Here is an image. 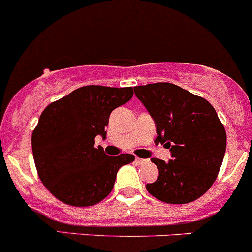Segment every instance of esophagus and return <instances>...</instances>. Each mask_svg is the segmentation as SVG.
Here are the masks:
<instances>
[{
    "mask_svg": "<svg viewBox=\"0 0 252 252\" xmlns=\"http://www.w3.org/2000/svg\"><path fill=\"white\" fill-rule=\"evenodd\" d=\"M145 161H147V160H145V159H140V158H137V159H135V163L139 164V165H140V164H144Z\"/></svg>",
    "mask_w": 252,
    "mask_h": 252,
    "instance_id": "34e87169",
    "label": "esophagus"
}]
</instances>
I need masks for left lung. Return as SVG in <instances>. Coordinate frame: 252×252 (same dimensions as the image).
I'll use <instances>...</instances> for the list:
<instances>
[{"label":"left lung","instance_id":"left-lung-1","mask_svg":"<svg viewBox=\"0 0 252 252\" xmlns=\"http://www.w3.org/2000/svg\"><path fill=\"white\" fill-rule=\"evenodd\" d=\"M155 123V143L170 149L171 160L152 158L159 176L148 191L168 204H187L215 182L226 150V133L213 105L171 83L134 87Z\"/></svg>","mask_w":252,"mask_h":252}]
</instances>
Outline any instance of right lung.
<instances>
[{"label":"right lung","instance_id":"obj_1","mask_svg":"<svg viewBox=\"0 0 252 252\" xmlns=\"http://www.w3.org/2000/svg\"><path fill=\"white\" fill-rule=\"evenodd\" d=\"M131 97V87L86 86L42 112L32 153L39 179L58 200L95 205L112 191L119 169L134 161L131 154L109 157L102 147L94 148L97 135L107 138L110 113Z\"/></svg>","mask_w":252,"mask_h":252}]
</instances>
